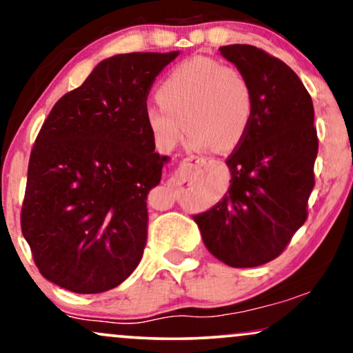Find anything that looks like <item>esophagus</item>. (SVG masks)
Segmentation results:
<instances>
[{
	"mask_svg": "<svg viewBox=\"0 0 353 353\" xmlns=\"http://www.w3.org/2000/svg\"><path fill=\"white\" fill-rule=\"evenodd\" d=\"M213 161L211 158H206V157H189L185 158V163L190 164V166H205V164H208Z\"/></svg>",
	"mask_w": 353,
	"mask_h": 353,
	"instance_id": "1",
	"label": "esophagus"
}]
</instances>
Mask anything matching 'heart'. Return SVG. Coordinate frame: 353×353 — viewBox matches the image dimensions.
Masks as SVG:
<instances>
[{
    "label": "heart",
    "instance_id": "heart-1",
    "mask_svg": "<svg viewBox=\"0 0 353 353\" xmlns=\"http://www.w3.org/2000/svg\"><path fill=\"white\" fill-rule=\"evenodd\" d=\"M253 116V92L241 70L196 56L176 65L145 110V124L161 152H172L185 129L189 145L221 152L242 142Z\"/></svg>",
    "mask_w": 353,
    "mask_h": 353
}]
</instances>
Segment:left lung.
I'll return each instance as SVG.
<instances>
[{
	"label": "left lung",
	"instance_id": "8db88e82",
	"mask_svg": "<svg viewBox=\"0 0 353 353\" xmlns=\"http://www.w3.org/2000/svg\"><path fill=\"white\" fill-rule=\"evenodd\" d=\"M219 51L250 82L253 116L225 161L228 192L194 221L211 255L253 268L279 256L308 216L318 154L314 110L299 75L281 59L252 45Z\"/></svg>",
	"mask_w": 353,
	"mask_h": 353
}]
</instances>
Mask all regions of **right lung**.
<instances>
[{"instance_id":"add662e5","label":"right lung","mask_w":353,"mask_h":353,"mask_svg":"<svg viewBox=\"0 0 353 353\" xmlns=\"http://www.w3.org/2000/svg\"><path fill=\"white\" fill-rule=\"evenodd\" d=\"M179 56L103 59L61 97L30 153L21 228L45 279L75 294L114 289L147 243V195L168 157L145 124L154 79Z\"/></svg>"}]
</instances>
